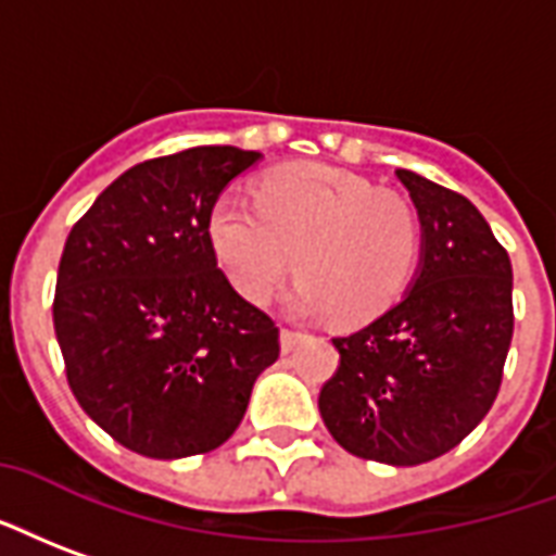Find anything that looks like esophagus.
<instances>
[{
    "mask_svg": "<svg viewBox=\"0 0 556 556\" xmlns=\"http://www.w3.org/2000/svg\"><path fill=\"white\" fill-rule=\"evenodd\" d=\"M300 339H303V332L300 330H289V327H282V332H279V344H282V351L286 353L294 351Z\"/></svg>",
    "mask_w": 556,
    "mask_h": 556,
    "instance_id": "34e87169",
    "label": "esophagus"
}]
</instances>
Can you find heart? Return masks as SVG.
Wrapping results in <instances>:
<instances>
[{
    "label": "heart",
    "instance_id": "b5f03b06",
    "mask_svg": "<svg viewBox=\"0 0 556 556\" xmlns=\"http://www.w3.org/2000/svg\"><path fill=\"white\" fill-rule=\"evenodd\" d=\"M208 238L229 282L250 303H267L294 265L291 309L356 324L404 294L418 265L421 232L413 205L394 191L327 164H291L267 174L256 205L220 197Z\"/></svg>",
    "mask_w": 556,
    "mask_h": 556
}]
</instances>
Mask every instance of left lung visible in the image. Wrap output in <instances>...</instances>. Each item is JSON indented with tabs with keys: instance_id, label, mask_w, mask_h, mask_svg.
Wrapping results in <instances>:
<instances>
[{
	"instance_id": "1",
	"label": "left lung",
	"mask_w": 556,
	"mask_h": 556,
	"mask_svg": "<svg viewBox=\"0 0 556 556\" xmlns=\"http://www.w3.org/2000/svg\"><path fill=\"white\" fill-rule=\"evenodd\" d=\"M421 220V267L401 303L339 336L318 409L344 451L389 466L447 454L492 409L513 341V265L451 188L397 170Z\"/></svg>"
}]
</instances>
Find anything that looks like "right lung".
<instances>
[{"mask_svg":"<svg viewBox=\"0 0 556 556\" xmlns=\"http://www.w3.org/2000/svg\"><path fill=\"white\" fill-rule=\"evenodd\" d=\"M256 162L191 147L135 164L70 229L52 303L67 382L135 454L220 447L277 362L279 327L232 289L208 238L220 191Z\"/></svg>","mask_w":556,"mask_h":556,"instance_id":"1","label":"right lung"}]
</instances>
